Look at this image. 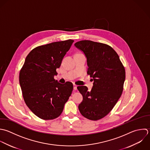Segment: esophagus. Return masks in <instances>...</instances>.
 I'll list each match as a JSON object with an SVG mask.
<instances>
[{
    "mask_svg": "<svg viewBox=\"0 0 150 150\" xmlns=\"http://www.w3.org/2000/svg\"><path fill=\"white\" fill-rule=\"evenodd\" d=\"M74 90H77V85L75 83H74Z\"/></svg>",
    "mask_w": 150,
    "mask_h": 150,
    "instance_id": "esophagus-1",
    "label": "esophagus"
}]
</instances>
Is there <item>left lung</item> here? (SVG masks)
Instances as JSON below:
<instances>
[{"instance_id":"8db88e82","label":"left lung","mask_w":150,"mask_h":150,"mask_svg":"<svg viewBox=\"0 0 150 150\" xmlns=\"http://www.w3.org/2000/svg\"><path fill=\"white\" fill-rule=\"evenodd\" d=\"M74 45L85 54L87 74L94 81L91 91L86 86L77 87L83 96L79 110L85 118L96 121L108 115L120 98L125 68L117 52L108 44L82 40Z\"/></svg>"}]
</instances>
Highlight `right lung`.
Segmentation results:
<instances>
[{"mask_svg":"<svg viewBox=\"0 0 150 150\" xmlns=\"http://www.w3.org/2000/svg\"><path fill=\"white\" fill-rule=\"evenodd\" d=\"M74 41L67 40L34 48L26 57L20 71L19 83L24 100L41 119L59 117L72 94V82L61 84L54 76Z\"/></svg>","mask_w":150,"mask_h":150,"instance_id":"add662e5","label":"right lung"}]
</instances>
